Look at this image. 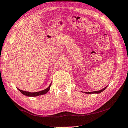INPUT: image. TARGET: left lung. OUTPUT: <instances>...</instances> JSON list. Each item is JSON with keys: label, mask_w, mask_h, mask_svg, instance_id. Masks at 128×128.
<instances>
[{"label": "left lung", "mask_w": 128, "mask_h": 128, "mask_svg": "<svg viewBox=\"0 0 128 128\" xmlns=\"http://www.w3.org/2000/svg\"><path fill=\"white\" fill-rule=\"evenodd\" d=\"M106 87L107 86H106V87H105L104 88H103L102 90H98V91H94V92H84L85 93H87V94H91V93H97V94H98V93H101L102 92H103V91H104L105 89L106 88Z\"/></svg>", "instance_id": "obj_1"}]
</instances>
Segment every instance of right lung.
Returning a JSON list of instances; mask_svg holds the SVG:
<instances>
[{"label":"right lung","mask_w":128,"mask_h":128,"mask_svg":"<svg viewBox=\"0 0 128 128\" xmlns=\"http://www.w3.org/2000/svg\"><path fill=\"white\" fill-rule=\"evenodd\" d=\"M50 86H51V83H50V86H48L47 88H46V90H42L39 91V92H27V91H24V90H20V89H19V88H18V90H19L20 92L22 93V94L25 95V96H28V97H36V96H40V95L45 94L46 93H47L48 91H49V90H50Z\"/></svg>","instance_id":"right-lung-1"}]
</instances>
